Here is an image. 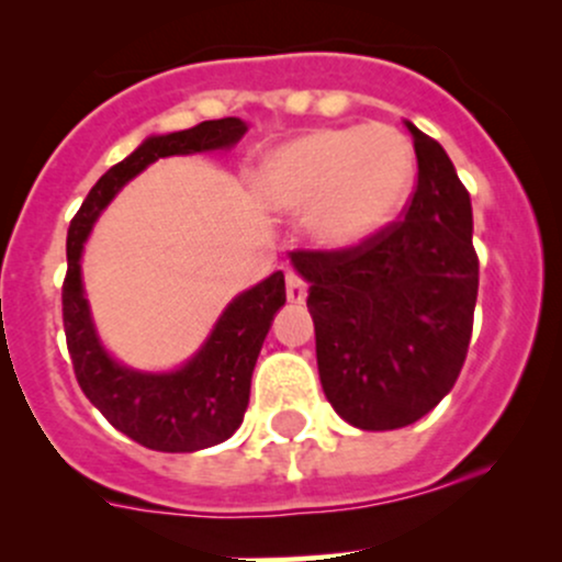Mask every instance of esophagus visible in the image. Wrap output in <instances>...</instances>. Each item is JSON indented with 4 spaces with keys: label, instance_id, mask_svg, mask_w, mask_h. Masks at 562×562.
Here are the masks:
<instances>
[{
    "label": "esophagus",
    "instance_id": "esophagus-1",
    "mask_svg": "<svg viewBox=\"0 0 562 562\" xmlns=\"http://www.w3.org/2000/svg\"><path fill=\"white\" fill-rule=\"evenodd\" d=\"M286 297L289 302H305L307 297V283L297 270H289L286 273Z\"/></svg>",
    "mask_w": 562,
    "mask_h": 562
}]
</instances>
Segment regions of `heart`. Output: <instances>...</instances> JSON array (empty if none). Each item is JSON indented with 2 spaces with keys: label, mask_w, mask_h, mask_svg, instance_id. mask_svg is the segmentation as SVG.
Here are the masks:
<instances>
[{
  "label": "heart",
  "mask_w": 562,
  "mask_h": 562,
  "mask_svg": "<svg viewBox=\"0 0 562 562\" xmlns=\"http://www.w3.org/2000/svg\"><path fill=\"white\" fill-rule=\"evenodd\" d=\"M414 178V148L390 124L313 130L273 150L260 169L270 210L305 212L315 241L350 249L401 210Z\"/></svg>",
  "instance_id": "1"
}]
</instances>
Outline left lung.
I'll return each mask as SVG.
<instances>
[{"mask_svg":"<svg viewBox=\"0 0 562 562\" xmlns=\"http://www.w3.org/2000/svg\"><path fill=\"white\" fill-rule=\"evenodd\" d=\"M417 188L401 220L350 249H297L315 358L334 412L398 430L432 412L468 358L477 300L468 188L443 145L406 122Z\"/></svg>","mask_w":562,"mask_h":562,"instance_id":"1","label":"left lung"}]
</instances>
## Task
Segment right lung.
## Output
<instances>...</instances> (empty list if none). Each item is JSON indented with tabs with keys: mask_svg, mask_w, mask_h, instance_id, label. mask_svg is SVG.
Instances as JSON below:
<instances>
[{
	"mask_svg": "<svg viewBox=\"0 0 562 562\" xmlns=\"http://www.w3.org/2000/svg\"><path fill=\"white\" fill-rule=\"evenodd\" d=\"M247 132L241 119H212L196 127L148 137L124 161L113 164L87 193L66 241L68 270L63 281V329L81 393L105 419L135 443L154 451L188 453L223 443L244 422L251 371L273 315L286 302L283 273L238 294L214 324L210 339L178 371L145 374L116 363L100 345L81 286V247L94 220L127 182L164 156L201 154L236 145Z\"/></svg>",
	"mask_w": 562,
	"mask_h": 562,
	"instance_id": "obj_1",
	"label": "right lung"
}]
</instances>
